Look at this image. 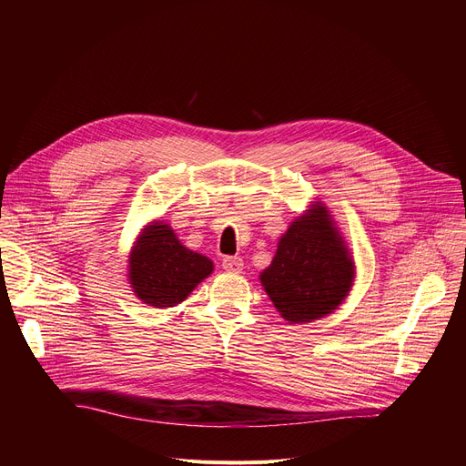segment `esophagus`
<instances>
[{
    "instance_id": "34e87169",
    "label": "esophagus",
    "mask_w": 466,
    "mask_h": 466,
    "mask_svg": "<svg viewBox=\"0 0 466 466\" xmlns=\"http://www.w3.org/2000/svg\"><path fill=\"white\" fill-rule=\"evenodd\" d=\"M223 268L228 274H239L243 270V260L239 257H225Z\"/></svg>"
}]
</instances>
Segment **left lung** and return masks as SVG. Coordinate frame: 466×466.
I'll return each mask as SVG.
<instances>
[{"instance_id":"obj_1","label":"left lung","mask_w":466,"mask_h":466,"mask_svg":"<svg viewBox=\"0 0 466 466\" xmlns=\"http://www.w3.org/2000/svg\"><path fill=\"white\" fill-rule=\"evenodd\" d=\"M258 279L290 325L321 319L344 304L355 281V260L321 200L295 217Z\"/></svg>"}]
</instances>
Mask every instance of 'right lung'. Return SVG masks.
<instances>
[{
  "mask_svg": "<svg viewBox=\"0 0 466 466\" xmlns=\"http://www.w3.org/2000/svg\"><path fill=\"white\" fill-rule=\"evenodd\" d=\"M211 272V258L185 248L174 228L153 218L134 241L127 278L136 299L166 309L187 300Z\"/></svg>",
  "mask_w": 466,
  "mask_h": 466,
  "instance_id": "obj_1",
  "label": "right lung"
}]
</instances>
